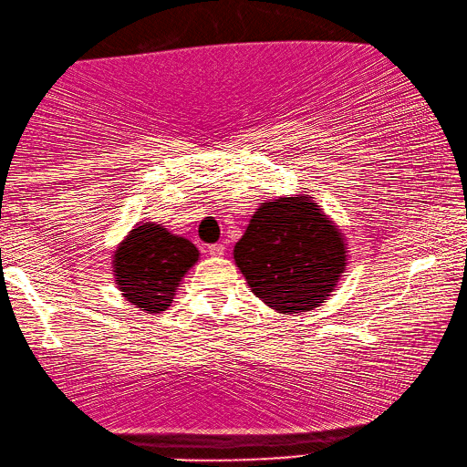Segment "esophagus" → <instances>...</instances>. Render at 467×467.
I'll use <instances>...</instances> for the list:
<instances>
[{
    "mask_svg": "<svg viewBox=\"0 0 467 467\" xmlns=\"http://www.w3.org/2000/svg\"><path fill=\"white\" fill-rule=\"evenodd\" d=\"M209 255H213V258H222V255L225 254V245L223 244H215V245H209L207 247Z\"/></svg>",
    "mask_w": 467,
    "mask_h": 467,
    "instance_id": "obj_1",
    "label": "esophagus"
}]
</instances>
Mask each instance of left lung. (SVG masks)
<instances>
[{"instance_id":"1","label":"left lung","mask_w":467,"mask_h":467,"mask_svg":"<svg viewBox=\"0 0 467 467\" xmlns=\"http://www.w3.org/2000/svg\"><path fill=\"white\" fill-rule=\"evenodd\" d=\"M237 270L265 306L310 312L332 296L348 264V244L308 193L268 199L234 247Z\"/></svg>"}]
</instances>
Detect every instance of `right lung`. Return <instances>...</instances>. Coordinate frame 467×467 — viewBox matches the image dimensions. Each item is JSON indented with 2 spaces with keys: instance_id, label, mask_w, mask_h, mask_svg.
<instances>
[{
  "instance_id": "1",
  "label": "right lung",
  "mask_w": 467,
  "mask_h": 467,
  "mask_svg": "<svg viewBox=\"0 0 467 467\" xmlns=\"http://www.w3.org/2000/svg\"><path fill=\"white\" fill-rule=\"evenodd\" d=\"M199 260V250L163 223L139 222L112 252V275L122 298L147 312H165Z\"/></svg>"
}]
</instances>
